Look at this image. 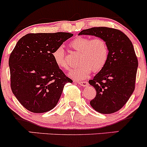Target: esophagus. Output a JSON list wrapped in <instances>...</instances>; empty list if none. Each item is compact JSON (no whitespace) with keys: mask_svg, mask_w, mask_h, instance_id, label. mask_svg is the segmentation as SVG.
Here are the masks:
<instances>
[{"mask_svg":"<svg viewBox=\"0 0 147 147\" xmlns=\"http://www.w3.org/2000/svg\"><path fill=\"white\" fill-rule=\"evenodd\" d=\"M77 83H78V84L80 85V86H88V82L87 81H77Z\"/></svg>","mask_w":147,"mask_h":147,"instance_id":"1","label":"esophagus"}]
</instances>
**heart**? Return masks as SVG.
<instances>
[{"mask_svg": "<svg viewBox=\"0 0 147 147\" xmlns=\"http://www.w3.org/2000/svg\"><path fill=\"white\" fill-rule=\"evenodd\" d=\"M69 46L81 53L78 63H81L70 71V76L75 79L86 78L91 71H100L105 66L108 59V47L105 40L100 37H77L70 42ZM54 63L59 69L68 70L69 66L66 60L65 51L62 46L56 48L51 53Z\"/></svg>", "mask_w": 147, "mask_h": 147, "instance_id": "heart-1", "label": "heart"}]
</instances>
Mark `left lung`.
Masks as SVG:
<instances>
[{
	"label": "left lung",
	"instance_id": "8db88e82",
	"mask_svg": "<svg viewBox=\"0 0 147 147\" xmlns=\"http://www.w3.org/2000/svg\"><path fill=\"white\" fill-rule=\"evenodd\" d=\"M78 34L96 36L106 42V64L88 81L96 90L90 104L100 113H115L126 104L135 88L138 60L132 43L120 30L106 27L84 30Z\"/></svg>",
	"mask_w": 147,
	"mask_h": 147
}]
</instances>
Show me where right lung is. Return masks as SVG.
I'll list each match as a JSON object with an SVG mask.
<instances>
[{"label":"right lung","instance_id":"1","mask_svg":"<svg viewBox=\"0 0 147 147\" xmlns=\"http://www.w3.org/2000/svg\"><path fill=\"white\" fill-rule=\"evenodd\" d=\"M74 34L30 33L20 39L9 58L10 87L21 105L42 113L58 103L63 87L72 83L54 63L51 53Z\"/></svg>","mask_w":147,"mask_h":147}]
</instances>
